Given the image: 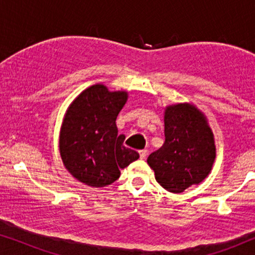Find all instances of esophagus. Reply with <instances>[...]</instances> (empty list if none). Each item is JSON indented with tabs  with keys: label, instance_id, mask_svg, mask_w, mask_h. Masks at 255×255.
<instances>
[{
	"label": "esophagus",
	"instance_id": "34e87169",
	"mask_svg": "<svg viewBox=\"0 0 255 255\" xmlns=\"http://www.w3.org/2000/svg\"><path fill=\"white\" fill-rule=\"evenodd\" d=\"M139 155H140V159H145L147 156V149H141L139 151Z\"/></svg>",
	"mask_w": 255,
	"mask_h": 255
}]
</instances>
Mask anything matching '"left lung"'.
Listing matches in <instances>:
<instances>
[{
	"mask_svg": "<svg viewBox=\"0 0 255 255\" xmlns=\"http://www.w3.org/2000/svg\"><path fill=\"white\" fill-rule=\"evenodd\" d=\"M215 156L214 134L203 114L187 103L167 108L165 142L147 158L156 182L170 193H182L208 176Z\"/></svg>",
	"mask_w": 255,
	"mask_h": 255,
	"instance_id": "left-lung-1",
	"label": "left lung"
}]
</instances>
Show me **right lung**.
<instances>
[{
	"label": "right lung",
	"instance_id": "1",
	"mask_svg": "<svg viewBox=\"0 0 255 255\" xmlns=\"http://www.w3.org/2000/svg\"><path fill=\"white\" fill-rule=\"evenodd\" d=\"M128 93H111L94 85L69 106L60 131V155L68 172L90 187H106L121 175V169L139 158L138 152L123 145L116 118Z\"/></svg>",
	"mask_w": 255,
	"mask_h": 255
}]
</instances>
